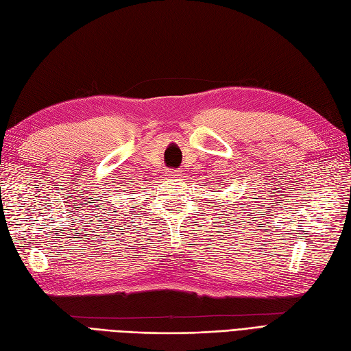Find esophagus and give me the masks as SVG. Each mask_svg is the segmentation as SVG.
Masks as SVG:
<instances>
[{"instance_id": "34e87169", "label": "esophagus", "mask_w": 351, "mask_h": 351, "mask_svg": "<svg viewBox=\"0 0 351 351\" xmlns=\"http://www.w3.org/2000/svg\"><path fill=\"white\" fill-rule=\"evenodd\" d=\"M171 178H180L182 176H183V173L180 169H174V171H171V173L168 174Z\"/></svg>"}]
</instances>
